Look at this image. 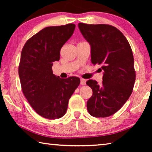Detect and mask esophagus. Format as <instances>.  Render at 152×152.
<instances>
[{"instance_id": "esophagus-1", "label": "esophagus", "mask_w": 152, "mask_h": 152, "mask_svg": "<svg viewBox=\"0 0 152 152\" xmlns=\"http://www.w3.org/2000/svg\"><path fill=\"white\" fill-rule=\"evenodd\" d=\"M80 83H81V84L83 85V86L86 85V80L82 78L81 80H80Z\"/></svg>"}]
</instances>
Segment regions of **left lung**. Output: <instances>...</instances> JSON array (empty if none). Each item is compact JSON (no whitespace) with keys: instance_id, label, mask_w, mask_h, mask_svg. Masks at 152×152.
Returning a JSON list of instances; mask_svg holds the SVG:
<instances>
[{"instance_id":"8db88e82","label":"left lung","mask_w":152,"mask_h":152,"mask_svg":"<svg viewBox=\"0 0 152 152\" xmlns=\"http://www.w3.org/2000/svg\"><path fill=\"white\" fill-rule=\"evenodd\" d=\"M83 38L91 46V63L101 64L102 82H86L93 90L87 102L89 114L106 118L115 114L127 101L135 82L134 58L127 38L117 28L110 25L78 23Z\"/></svg>"}]
</instances>
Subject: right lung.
I'll return each mask as SVG.
<instances>
[{"label": "right lung", "mask_w": 152, "mask_h": 152, "mask_svg": "<svg viewBox=\"0 0 152 152\" xmlns=\"http://www.w3.org/2000/svg\"><path fill=\"white\" fill-rule=\"evenodd\" d=\"M75 27L72 23L46 27L23 48L19 65L22 91L32 108L44 118L63 117L70 96L80 83L78 77L62 79L52 71L53 63L59 61L61 48Z\"/></svg>", "instance_id": "right-lung-1"}]
</instances>
